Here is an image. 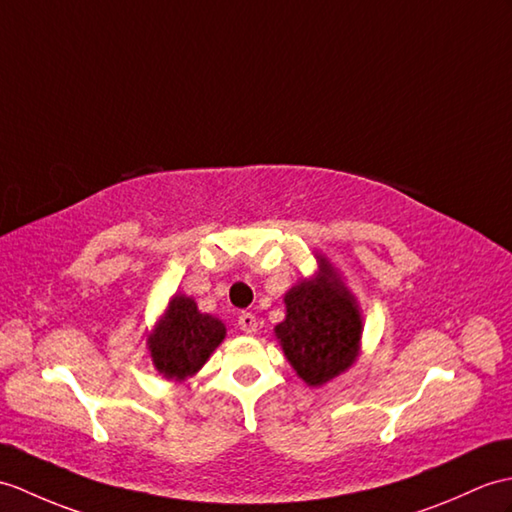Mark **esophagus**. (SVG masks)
I'll use <instances>...</instances> for the list:
<instances>
[{
	"label": "esophagus",
	"instance_id": "1",
	"mask_svg": "<svg viewBox=\"0 0 512 512\" xmlns=\"http://www.w3.org/2000/svg\"><path fill=\"white\" fill-rule=\"evenodd\" d=\"M237 325L244 331V334H255L257 331V318L251 312H242L237 316Z\"/></svg>",
	"mask_w": 512,
	"mask_h": 512
}]
</instances>
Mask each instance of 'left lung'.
<instances>
[{"label":"left lung","instance_id":"8db88e82","mask_svg":"<svg viewBox=\"0 0 512 512\" xmlns=\"http://www.w3.org/2000/svg\"><path fill=\"white\" fill-rule=\"evenodd\" d=\"M285 320L275 336L307 386H323L358 360L362 314L338 272L318 255V272L285 292Z\"/></svg>","mask_w":512,"mask_h":512}]
</instances>
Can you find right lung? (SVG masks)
<instances>
[{"instance_id":"1","label":"right lung","mask_w":512,"mask_h":512,"mask_svg":"<svg viewBox=\"0 0 512 512\" xmlns=\"http://www.w3.org/2000/svg\"><path fill=\"white\" fill-rule=\"evenodd\" d=\"M227 336L220 318L198 312L192 296L174 294L165 314L148 336L152 364L165 379L185 382L196 375Z\"/></svg>"}]
</instances>
